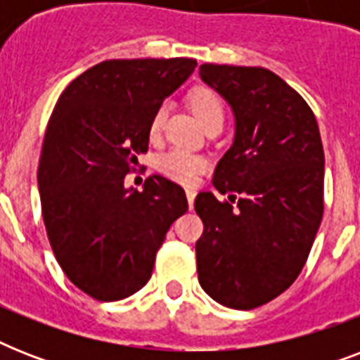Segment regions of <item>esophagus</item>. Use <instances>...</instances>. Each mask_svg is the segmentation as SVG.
Here are the masks:
<instances>
[{"label": "esophagus", "mask_w": 360, "mask_h": 360, "mask_svg": "<svg viewBox=\"0 0 360 360\" xmlns=\"http://www.w3.org/2000/svg\"><path fill=\"white\" fill-rule=\"evenodd\" d=\"M186 200H188V205H194V200H196V191L194 188H186Z\"/></svg>", "instance_id": "obj_1"}]
</instances>
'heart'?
Masks as SVG:
<instances>
[{"label": "heart", "instance_id": "obj_1", "mask_svg": "<svg viewBox=\"0 0 360 360\" xmlns=\"http://www.w3.org/2000/svg\"><path fill=\"white\" fill-rule=\"evenodd\" d=\"M191 106L198 120L202 121V124H207L211 121H224L222 98L209 87H198L191 93ZM166 115H168V106L166 104L158 106L157 112L151 117V124H149L151 136L160 134ZM157 166L164 175H168L169 179L183 183V185H192L198 175L207 168V158L198 155V153L175 147V149H169L158 157Z\"/></svg>", "mask_w": 360, "mask_h": 360}]
</instances>
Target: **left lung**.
<instances>
[{"label":"left lung","instance_id":"left-lung-1","mask_svg":"<svg viewBox=\"0 0 360 360\" xmlns=\"http://www.w3.org/2000/svg\"><path fill=\"white\" fill-rule=\"evenodd\" d=\"M200 78L236 117L213 185L239 200L196 196L198 280L220 304L252 310L284 293L307 263L323 219L321 136L307 101L271 70L205 63Z\"/></svg>","mask_w":360,"mask_h":360}]
</instances>
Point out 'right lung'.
Here are the masks:
<instances>
[{
  "mask_svg": "<svg viewBox=\"0 0 360 360\" xmlns=\"http://www.w3.org/2000/svg\"><path fill=\"white\" fill-rule=\"evenodd\" d=\"M196 59H110L67 86L48 123L39 160L42 219L67 278L97 301H121L151 278L169 226L186 213L185 191L162 175L143 191L124 175L149 146L164 98Z\"/></svg>",
  "mask_w": 360,
  "mask_h": 360,
  "instance_id": "right-lung-1",
  "label": "right lung"
}]
</instances>
